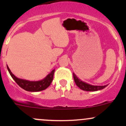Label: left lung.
I'll use <instances>...</instances> for the list:
<instances>
[{
    "label": "left lung",
    "mask_w": 126,
    "mask_h": 126,
    "mask_svg": "<svg viewBox=\"0 0 126 126\" xmlns=\"http://www.w3.org/2000/svg\"><path fill=\"white\" fill-rule=\"evenodd\" d=\"M73 77L74 79V82L76 83V85L79 88L81 89V90H83V91H98V90H101L104 89L107 85H104V86H94V85H91L88 84V83L83 82L81 81L77 77V76L73 73Z\"/></svg>",
    "instance_id": "8db88e82"
}]
</instances>
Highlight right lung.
Wrapping results in <instances>:
<instances>
[{
    "label": "right lung",
    "instance_id": "right-lung-1",
    "mask_svg": "<svg viewBox=\"0 0 126 126\" xmlns=\"http://www.w3.org/2000/svg\"><path fill=\"white\" fill-rule=\"evenodd\" d=\"M7 69H8L9 73L11 75V77L14 79V80L16 82L17 85L20 87L22 88L24 90L28 91H32V92H36V91H40L46 89L51 83L52 81L53 80V77H54V74L55 72V69L52 71L50 74L47 76L43 80L38 82H30L25 80L20 79L15 77L11 71L9 69L8 66H7Z\"/></svg>",
    "mask_w": 126,
    "mask_h": 126
}]
</instances>
